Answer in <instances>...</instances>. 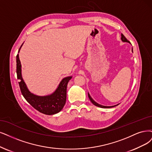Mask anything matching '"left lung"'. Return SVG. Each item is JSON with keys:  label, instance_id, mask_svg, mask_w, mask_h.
I'll use <instances>...</instances> for the list:
<instances>
[{"label": "left lung", "instance_id": "1", "mask_svg": "<svg viewBox=\"0 0 152 152\" xmlns=\"http://www.w3.org/2000/svg\"><path fill=\"white\" fill-rule=\"evenodd\" d=\"M121 41H123V42H129L130 43V41H128L127 39H126V38L123 36V34H121ZM132 52H133V48H132ZM88 97H89V99H90V101H91V102L94 104V105H95V106H98V107H100V108H112V107H114V106H117V105H118L119 104H116V105H114V106H103V105H102V104H98V103H96V102H95V101L91 97V96H90V94H89V93H88Z\"/></svg>", "mask_w": 152, "mask_h": 152}]
</instances>
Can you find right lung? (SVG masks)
<instances>
[{"mask_svg":"<svg viewBox=\"0 0 152 152\" xmlns=\"http://www.w3.org/2000/svg\"><path fill=\"white\" fill-rule=\"evenodd\" d=\"M23 44L21 45L18 53H19ZM16 63V72L18 79L19 80V85L22 94L23 95L27 102L33 108L45 115H52L58 113L61 111L66 103L67 83L72 78V76H71L64 77L53 93L46 95V96H38V95L32 93L29 90L23 78H22L21 69L22 66L19 59V54L17 55Z\"/></svg>","mask_w":152,"mask_h":152,"instance_id":"1","label":"right lung"}]
</instances>
